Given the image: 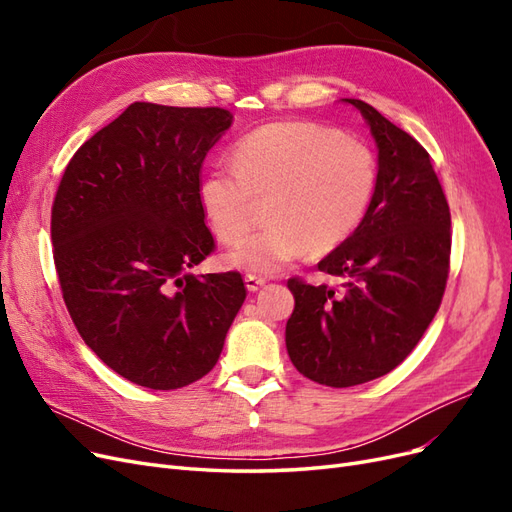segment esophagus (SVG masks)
Instances as JSON below:
<instances>
[{"label":"esophagus","mask_w":512,"mask_h":512,"mask_svg":"<svg viewBox=\"0 0 512 512\" xmlns=\"http://www.w3.org/2000/svg\"><path fill=\"white\" fill-rule=\"evenodd\" d=\"M267 284V280H265V277H260V275H245V286H247V290H250V292H256L258 288H262V286H265Z\"/></svg>","instance_id":"esophagus-1"}]
</instances>
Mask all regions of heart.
I'll list each match as a JSON object with an SVG mask.
<instances>
[{
    "instance_id": "1",
    "label": "heart",
    "mask_w": 512,
    "mask_h": 512,
    "mask_svg": "<svg viewBox=\"0 0 512 512\" xmlns=\"http://www.w3.org/2000/svg\"><path fill=\"white\" fill-rule=\"evenodd\" d=\"M235 166L211 168L198 200L222 243L241 241L252 228L256 200H269V228L224 256L247 273H280L312 252L344 245L376 192V160L356 138L312 121H277L245 134L232 151Z\"/></svg>"
}]
</instances>
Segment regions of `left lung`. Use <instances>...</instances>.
<instances>
[{"label": "left lung", "instance_id": "1", "mask_svg": "<svg viewBox=\"0 0 512 512\" xmlns=\"http://www.w3.org/2000/svg\"><path fill=\"white\" fill-rule=\"evenodd\" d=\"M378 145L376 192L354 235L318 262L342 286L290 277L286 322L292 365L346 389L389 374L421 342L451 267V211L425 147L363 100Z\"/></svg>", "mask_w": 512, "mask_h": 512}]
</instances>
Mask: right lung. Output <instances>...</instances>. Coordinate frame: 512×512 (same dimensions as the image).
Masks as SVG:
<instances>
[{"instance_id":"obj_1","label":"right lung","mask_w":512,"mask_h":512,"mask_svg":"<svg viewBox=\"0 0 512 512\" xmlns=\"http://www.w3.org/2000/svg\"><path fill=\"white\" fill-rule=\"evenodd\" d=\"M230 123L220 106L134 102L74 153L53 200V258L76 331L153 391L207 376L245 301L237 271L188 273L215 250L198 183Z\"/></svg>"}]
</instances>
